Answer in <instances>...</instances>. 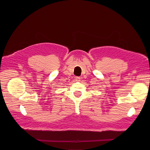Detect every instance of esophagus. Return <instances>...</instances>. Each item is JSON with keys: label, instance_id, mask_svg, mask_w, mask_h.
Masks as SVG:
<instances>
[{"label": "esophagus", "instance_id": "1", "mask_svg": "<svg viewBox=\"0 0 150 150\" xmlns=\"http://www.w3.org/2000/svg\"><path fill=\"white\" fill-rule=\"evenodd\" d=\"M76 81H78V82L81 81V78L79 77V76L76 77Z\"/></svg>", "mask_w": 150, "mask_h": 150}]
</instances>
